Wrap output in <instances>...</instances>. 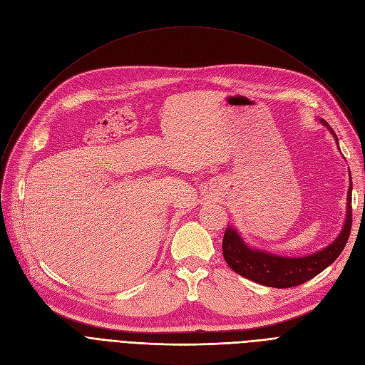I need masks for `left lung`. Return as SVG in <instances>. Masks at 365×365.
Masks as SVG:
<instances>
[{
	"label": "left lung",
	"instance_id": "8db88e82",
	"mask_svg": "<svg viewBox=\"0 0 365 365\" xmlns=\"http://www.w3.org/2000/svg\"><path fill=\"white\" fill-rule=\"evenodd\" d=\"M324 127H327L334 138L337 146L339 140L334 130L325 120H318ZM340 149V148H339ZM349 189L346 198V219L336 240L312 255L300 257L281 256L271 252L262 250L248 245L238 229L229 225L223 235V257L232 271L266 287L275 289H289V287L300 285L321 274L329 267L341 253L348 242L352 227V178L349 171Z\"/></svg>",
	"mask_w": 365,
	"mask_h": 365
}]
</instances>
